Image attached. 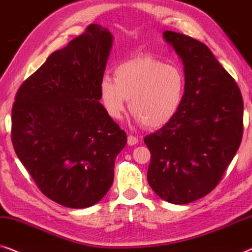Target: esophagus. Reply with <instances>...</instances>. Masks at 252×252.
Masks as SVG:
<instances>
[{
    "label": "esophagus",
    "instance_id": "34e87169",
    "mask_svg": "<svg viewBox=\"0 0 252 252\" xmlns=\"http://www.w3.org/2000/svg\"><path fill=\"white\" fill-rule=\"evenodd\" d=\"M137 143H138V138L137 137L131 136V134L127 136V144H129L130 146H133V145H136Z\"/></svg>",
    "mask_w": 252,
    "mask_h": 252
}]
</instances>
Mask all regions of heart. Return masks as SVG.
<instances>
[{"instance_id": "1", "label": "heart", "mask_w": 252, "mask_h": 252, "mask_svg": "<svg viewBox=\"0 0 252 252\" xmlns=\"http://www.w3.org/2000/svg\"><path fill=\"white\" fill-rule=\"evenodd\" d=\"M115 79L104 76L99 94L105 111L119 120L126 100L138 123L152 129L175 118L186 94V75L176 63H165L152 56H140L116 66Z\"/></svg>"}]
</instances>
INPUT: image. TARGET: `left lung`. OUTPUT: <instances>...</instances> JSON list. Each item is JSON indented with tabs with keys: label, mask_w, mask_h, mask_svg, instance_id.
Instances as JSON below:
<instances>
[{
	"label": "left lung",
	"mask_w": 252,
	"mask_h": 252,
	"mask_svg": "<svg viewBox=\"0 0 252 252\" xmlns=\"http://www.w3.org/2000/svg\"><path fill=\"white\" fill-rule=\"evenodd\" d=\"M163 40L182 59L186 94L175 118L145 137L152 158L147 180L169 203L187 204L211 192L242 139L241 91L202 42L176 32Z\"/></svg>",
	"instance_id": "8db88e82"
}]
</instances>
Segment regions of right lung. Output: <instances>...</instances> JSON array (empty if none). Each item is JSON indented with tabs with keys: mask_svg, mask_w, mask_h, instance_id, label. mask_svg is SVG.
Segmentation results:
<instances>
[{
	"mask_svg": "<svg viewBox=\"0 0 252 252\" xmlns=\"http://www.w3.org/2000/svg\"><path fill=\"white\" fill-rule=\"evenodd\" d=\"M113 35L94 24L21 84L12 107L17 157L41 192L67 208L98 203L114 180L126 134L102 106Z\"/></svg>",
	"mask_w": 252,
	"mask_h": 252,
	"instance_id": "obj_1",
	"label": "right lung"
}]
</instances>
